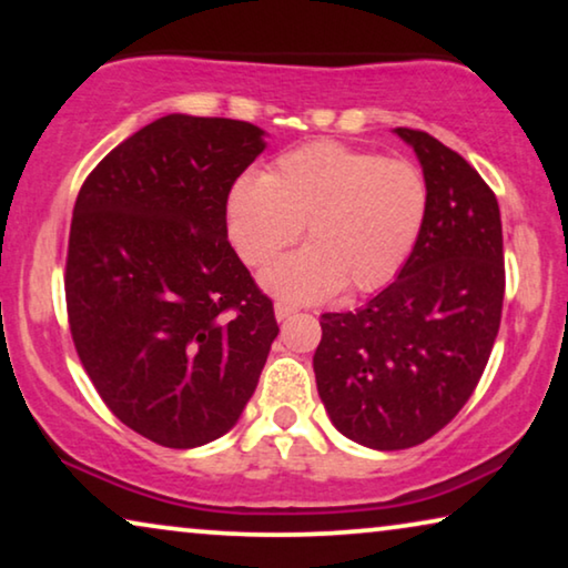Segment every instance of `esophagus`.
<instances>
[{
  "label": "esophagus",
  "mask_w": 568,
  "mask_h": 568,
  "mask_svg": "<svg viewBox=\"0 0 568 568\" xmlns=\"http://www.w3.org/2000/svg\"><path fill=\"white\" fill-rule=\"evenodd\" d=\"M274 313H276V321H284V317H290V315L297 313V305H290V302L278 300L276 305H274Z\"/></svg>",
  "instance_id": "esophagus-1"
}]
</instances>
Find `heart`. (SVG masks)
Wrapping results in <instances>:
<instances>
[{"label": "heart", "instance_id": "1", "mask_svg": "<svg viewBox=\"0 0 568 568\" xmlns=\"http://www.w3.org/2000/svg\"><path fill=\"white\" fill-rule=\"evenodd\" d=\"M429 189L414 162L338 142L284 152L263 178L243 175L227 199V232L247 266H263L305 227L300 253L263 271L276 297L315 302L372 292L403 268L422 235Z\"/></svg>", "mask_w": 568, "mask_h": 568}]
</instances>
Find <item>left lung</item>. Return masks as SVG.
<instances>
[{"mask_svg": "<svg viewBox=\"0 0 568 568\" xmlns=\"http://www.w3.org/2000/svg\"><path fill=\"white\" fill-rule=\"evenodd\" d=\"M424 168L429 206L398 278L354 313H323L313 369L344 437L406 449L453 422L491 356L504 302L499 201L468 160L395 129Z\"/></svg>", "mask_w": 568, "mask_h": 568, "instance_id": "left-lung-1", "label": "left lung"}]
</instances>
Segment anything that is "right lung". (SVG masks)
<instances>
[{
    "mask_svg": "<svg viewBox=\"0 0 568 568\" xmlns=\"http://www.w3.org/2000/svg\"><path fill=\"white\" fill-rule=\"evenodd\" d=\"M247 121L170 113L84 178L67 247V315L111 414L162 447L230 432L278 325L227 240V199L263 152Z\"/></svg>",
    "mask_w": 568,
    "mask_h": 568,
    "instance_id": "obj_1",
    "label": "right lung"
}]
</instances>
